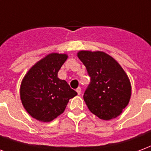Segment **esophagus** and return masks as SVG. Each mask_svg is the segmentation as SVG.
Listing matches in <instances>:
<instances>
[{"instance_id":"esophagus-1","label":"esophagus","mask_w":151,"mask_h":151,"mask_svg":"<svg viewBox=\"0 0 151 151\" xmlns=\"http://www.w3.org/2000/svg\"><path fill=\"white\" fill-rule=\"evenodd\" d=\"M76 92L77 93H78V95H80V94H81V88H80V87H79V88H77Z\"/></svg>"}]
</instances>
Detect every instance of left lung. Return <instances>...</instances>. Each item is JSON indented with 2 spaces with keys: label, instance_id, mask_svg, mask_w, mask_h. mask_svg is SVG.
I'll return each mask as SVG.
<instances>
[{
  "label": "left lung",
  "instance_id": "left-lung-1",
  "mask_svg": "<svg viewBox=\"0 0 151 151\" xmlns=\"http://www.w3.org/2000/svg\"><path fill=\"white\" fill-rule=\"evenodd\" d=\"M77 55L90 76L83 94L89 110L103 120L119 116L131 96L127 75L119 63L105 53L82 50Z\"/></svg>",
  "mask_w": 151,
  "mask_h": 151
}]
</instances>
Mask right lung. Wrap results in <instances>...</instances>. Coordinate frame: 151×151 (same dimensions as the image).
I'll return each mask as SVG.
<instances>
[{"label":"right lung","instance_id":"right-lung-1","mask_svg":"<svg viewBox=\"0 0 151 151\" xmlns=\"http://www.w3.org/2000/svg\"><path fill=\"white\" fill-rule=\"evenodd\" d=\"M67 55L50 54L34 65L21 85V100L26 110L35 119L51 122L63 113L69 100L77 95L58 71Z\"/></svg>","mask_w":151,"mask_h":151}]
</instances>
